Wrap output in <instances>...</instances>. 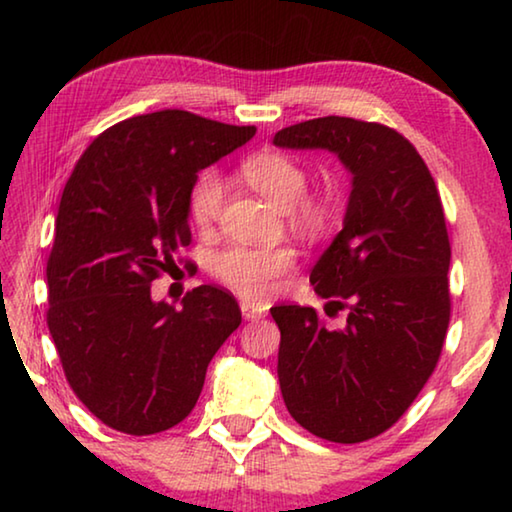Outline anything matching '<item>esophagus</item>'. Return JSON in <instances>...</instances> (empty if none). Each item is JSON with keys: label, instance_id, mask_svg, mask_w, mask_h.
I'll return each mask as SVG.
<instances>
[{"label": "esophagus", "instance_id": "obj_1", "mask_svg": "<svg viewBox=\"0 0 512 512\" xmlns=\"http://www.w3.org/2000/svg\"><path fill=\"white\" fill-rule=\"evenodd\" d=\"M241 314H244L246 320H259V318L266 316V311L262 307H257L255 302L244 300V302H241Z\"/></svg>", "mask_w": 512, "mask_h": 512}]
</instances>
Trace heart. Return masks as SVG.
<instances>
[{
    "instance_id": "heart-1",
    "label": "heart",
    "mask_w": 512,
    "mask_h": 512,
    "mask_svg": "<svg viewBox=\"0 0 512 512\" xmlns=\"http://www.w3.org/2000/svg\"><path fill=\"white\" fill-rule=\"evenodd\" d=\"M241 176L255 192L275 207L287 210V219L302 232H320L334 219L332 194H307V169L287 153L262 151L241 162ZM225 187L219 173L203 171L189 194V219L198 230H212L223 210ZM293 250L287 246L257 248L230 246L212 262V273L225 287L248 300H264L273 293L275 280L293 266Z\"/></svg>"
}]
</instances>
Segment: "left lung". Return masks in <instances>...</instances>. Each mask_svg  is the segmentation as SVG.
I'll return each instance as SVG.
<instances>
[{"label":"left lung","instance_id":"left-lung-1","mask_svg":"<svg viewBox=\"0 0 512 512\" xmlns=\"http://www.w3.org/2000/svg\"><path fill=\"white\" fill-rule=\"evenodd\" d=\"M280 149H327L352 173L343 230L309 280L327 298V327L314 307L280 305L277 377L300 427L332 443H363L402 418L443 350L449 311V248L443 203L415 146L393 128L318 117L282 128Z\"/></svg>","mask_w":512,"mask_h":512}]
</instances>
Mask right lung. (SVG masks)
<instances>
[{
	"label": "right lung",
	"instance_id": "obj_1",
	"mask_svg": "<svg viewBox=\"0 0 512 512\" xmlns=\"http://www.w3.org/2000/svg\"><path fill=\"white\" fill-rule=\"evenodd\" d=\"M255 131L187 110L137 115L103 131L67 180L47 259V325L72 391L112 429L151 436L183 422L241 323L228 291L201 284L176 309L151 298V282L192 241L198 171Z\"/></svg>",
	"mask_w": 512,
	"mask_h": 512
}]
</instances>
